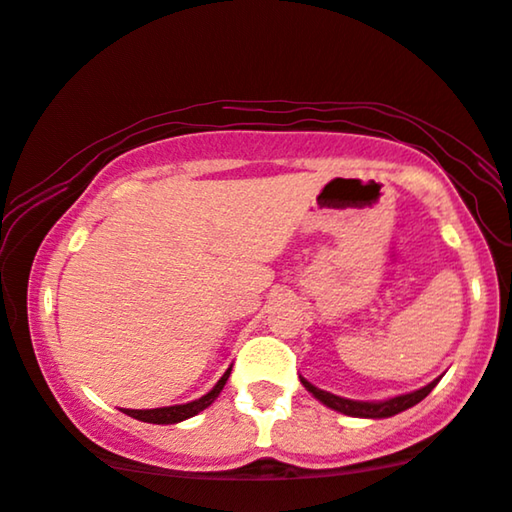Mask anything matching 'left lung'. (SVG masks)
Here are the masks:
<instances>
[{"mask_svg": "<svg viewBox=\"0 0 512 512\" xmlns=\"http://www.w3.org/2000/svg\"><path fill=\"white\" fill-rule=\"evenodd\" d=\"M300 382H303V387L310 391V394L317 398L319 403H324L326 408H331L335 412H342V415H347V417L384 419V417H394V415H398V412L408 410V408H412V405H417L419 401H424V398L431 394V389L440 382V377H436V380L429 382L422 389L410 391V394L384 398V401H354V398L335 396V394H331V391H324V389L314 387V384L307 382L303 375H300Z\"/></svg>", "mask_w": 512, "mask_h": 512, "instance_id": "left-lung-1", "label": "left lung"}]
</instances>
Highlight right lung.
Masks as SVG:
<instances>
[{"label":"right lung","instance_id":"1","mask_svg":"<svg viewBox=\"0 0 512 512\" xmlns=\"http://www.w3.org/2000/svg\"><path fill=\"white\" fill-rule=\"evenodd\" d=\"M230 370H233V366H230L226 373H223V377L219 382L214 384L212 391H207L205 396L195 398V401L191 403H181V405H167V408H153V410H125V415L135 417L139 419V422H149V424H179L184 422V419L188 417H195L198 412H202L205 408H209L216 401V396L221 394V389L226 387L228 377H230Z\"/></svg>","mask_w":512,"mask_h":512}]
</instances>
